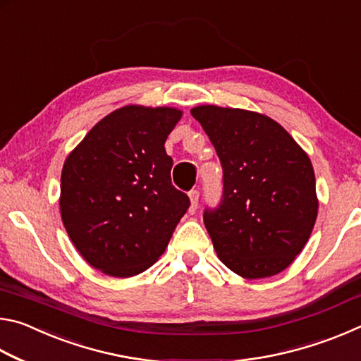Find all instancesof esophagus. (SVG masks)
<instances>
[{"label":"esophagus","instance_id":"obj_1","mask_svg":"<svg viewBox=\"0 0 361 361\" xmlns=\"http://www.w3.org/2000/svg\"><path fill=\"white\" fill-rule=\"evenodd\" d=\"M189 200H191V207H189V213H195L199 204V191L189 192Z\"/></svg>","mask_w":361,"mask_h":361}]
</instances>
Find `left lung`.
Instances as JSON below:
<instances>
[{
  "label": "left lung",
  "instance_id": "obj_1",
  "mask_svg": "<svg viewBox=\"0 0 361 361\" xmlns=\"http://www.w3.org/2000/svg\"><path fill=\"white\" fill-rule=\"evenodd\" d=\"M191 114L223 166L221 205L204 213L218 258L243 279L277 276L302 252L319 213L307 152L266 114L216 105Z\"/></svg>",
  "mask_w": 361,
  "mask_h": 361
}]
</instances>
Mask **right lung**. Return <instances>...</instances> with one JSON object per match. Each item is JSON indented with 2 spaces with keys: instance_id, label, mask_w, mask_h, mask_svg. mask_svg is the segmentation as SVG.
<instances>
[{
  "instance_id": "obj_1",
  "label": "right lung",
  "mask_w": 361,
  "mask_h": 361,
  "mask_svg": "<svg viewBox=\"0 0 361 361\" xmlns=\"http://www.w3.org/2000/svg\"><path fill=\"white\" fill-rule=\"evenodd\" d=\"M181 116L173 106L118 108L65 159L63 226L79 255L106 276L133 277L154 264L188 210L164 148Z\"/></svg>"
}]
</instances>
